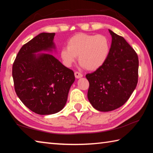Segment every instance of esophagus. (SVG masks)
Segmentation results:
<instances>
[{
  "label": "esophagus",
  "instance_id": "1",
  "mask_svg": "<svg viewBox=\"0 0 153 153\" xmlns=\"http://www.w3.org/2000/svg\"><path fill=\"white\" fill-rule=\"evenodd\" d=\"M74 75H75V77H76L77 79L80 78V77H82V76H83V75H82V74H80V73H79V72H77V71L75 72Z\"/></svg>",
  "mask_w": 153,
  "mask_h": 153
}]
</instances>
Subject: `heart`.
<instances>
[{
    "label": "heart",
    "mask_w": 153,
    "mask_h": 153,
    "mask_svg": "<svg viewBox=\"0 0 153 153\" xmlns=\"http://www.w3.org/2000/svg\"><path fill=\"white\" fill-rule=\"evenodd\" d=\"M110 52V42L105 35L78 33L69 39L60 55L66 67H71L78 56L82 67L95 71L106 62Z\"/></svg>",
    "instance_id": "obj_1"
}]
</instances>
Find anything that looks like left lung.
Masks as SVG:
<instances>
[{"mask_svg":"<svg viewBox=\"0 0 153 153\" xmlns=\"http://www.w3.org/2000/svg\"><path fill=\"white\" fill-rule=\"evenodd\" d=\"M111 36L110 52L102 67L86 75L89 82L88 99L101 111L120 108L127 102L137 86L138 57L124 38L109 30Z\"/></svg>","mask_w":153,"mask_h":153,"instance_id":"1","label":"left lung"}]
</instances>
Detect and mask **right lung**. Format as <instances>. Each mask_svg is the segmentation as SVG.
I'll use <instances>...</instances> for the list:
<instances>
[{"label": "right lung", "instance_id": "right-lung-1", "mask_svg": "<svg viewBox=\"0 0 153 153\" xmlns=\"http://www.w3.org/2000/svg\"><path fill=\"white\" fill-rule=\"evenodd\" d=\"M55 33H42L24 44L12 67L17 95L29 110L40 115L60 111L66 104L74 73L50 54Z\"/></svg>", "mask_w": 153, "mask_h": 153}]
</instances>
